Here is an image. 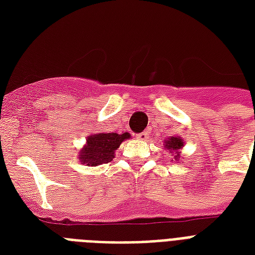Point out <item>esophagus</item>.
Here are the masks:
<instances>
[{"label": "esophagus", "mask_w": 255, "mask_h": 255, "mask_svg": "<svg viewBox=\"0 0 255 255\" xmlns=\"http://www.w3.org/2000/svg\"><path fill=\"white\" fill-rule=\"evenodd\" d=\"M137 137H139L140 140H147L148 139V132H141V133H139V135H137Z\"/></svg>", "instance_id": "obj_1"}]
</instances>
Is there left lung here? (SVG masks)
Masks as SVG:
<instances>
[{"mask_svg":"<svg viewBox=\"0 0 255 255\" xmlns=\"http://www.w3.org/2000/svg\"><path fill=\"white\" fill-rule=\"evenodd\" d=\"M184 147V140L181 137H176V136H172L165 141V148H167L169 153H173L174 152V159L177 160V157L180 156V149Z\"/></svg>","mask_w":255,"mask_h":255,"instance_id":"8db88e82","label":"left lung"}]
</instances>
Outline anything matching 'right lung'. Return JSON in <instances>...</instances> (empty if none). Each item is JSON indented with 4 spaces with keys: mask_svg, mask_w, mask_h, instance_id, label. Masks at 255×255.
Segmentation results:
<instances>
[{
    "mask_svg": "<svg viewBox=\"0 0 255 255\" xmlns=\"http://www.w3.org/2000/svg\"><path fill=\"white\" fill-rule=\"evenodd\" d=\"M131 137L129 133H95L87 137V144L79 152V161L91 167L112 161L115 151L124 140Z\"/></svg>",
    "mask_w": 255,
    "mask_h": 255,
    "instance_id": "right-lung-1",
    "label": "right lung"
}]
</instances>
